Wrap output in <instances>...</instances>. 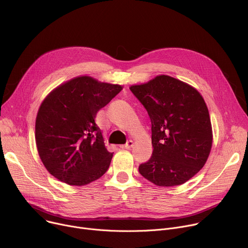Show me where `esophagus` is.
<instances>
[{
    "instance_id": "obj_1",
    "label": "esophagus",
    "mask_w": 248,
    "mask_h": 248,
    "mask_svg": "<svg viewBox=\"0 0 248 248\" xmlns=\"http://www.w3.org/2000/svg\"><path fill=\"white\" fill-rule=\"evenodd\" d=\"M133 146V141L132 140H128L127 142L124 145H122L121 148H125V149H130Z\"/></svg>"
}]
</instances>
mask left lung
<instances>
[{
    "mask_svg": "<svg viewBox=\"0 0 248 248\" xmlns=\"http://www.w3.org/2000/svg\"><path fill=\"white\" fill-rule=\"evenodd\" d=\"M151 120V158L138 170L159 186H180L205 165L212 147L208 108L192 86L169 76L132 85Z\"/></svg>",
    "mask_w": 248,
    "mask_h": 248,
    "instance_id": "1",
    "label": "left lung"
}]
</instances>
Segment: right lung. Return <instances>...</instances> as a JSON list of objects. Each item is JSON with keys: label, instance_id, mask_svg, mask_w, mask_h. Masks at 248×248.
Wrapping results in <instances>:
<instances>
[{"label": "right lung", "instance_id": "obj_1", "mask_svg": "<svg viewBox=\"0 0 248 248\" xmlns=\"http://www.w3.org/2000/svg\"><path fill=\"white\" fill-rule=\"evenodd\" d=\"M122 89L79 77L57 87L43 101L35 138L44 166L59 181L80 186L108 170L113 153L106 149L95 118Z\"/></svg>", "mask_w": 248, "mask_h": 248}]
</instances>
